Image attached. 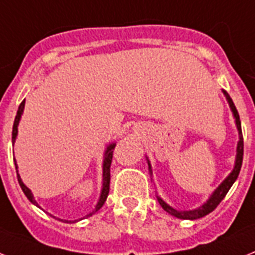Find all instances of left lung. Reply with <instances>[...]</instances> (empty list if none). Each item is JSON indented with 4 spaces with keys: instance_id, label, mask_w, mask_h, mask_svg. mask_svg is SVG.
<instances>
[{
    "instance_id": "left-lung-1",
    "label": "left lung",
    "mask_w": 255,
    "mask_h": 255,
    "mask_svg": "<svg viewBox=\"0 0 255 255\" xmlns=\"http://www.w3.org/2000/svg\"><path fill=\"white\" fill-rule=\"evenodd\" d=\"M224 93L225 98L228 101L229 107L232 110V114L235 117L236 122V127H237V131H239V142H237V153H236V161H235V167L233 170L229 173V175L225 178L224 181L221 182L220 185L217 186L216 190H215L211 196L207 199V202L204 204H202L200 207L195 208V210H190V211H182V210H175L171 206H169L162 198L157 195V200L161 204L163 210L166 211L167 214H170L171 216L177 217V219H183V220H196V219H200V217H204L206 215L211 214L212 211L216 208L220 202L225 198V195L228 194L229 188L232 187V185L235 183L237 177L240 174V170H241V165H242V157H244V138H242V131H241V121H240V115L237 113V109H236L235 103L232 101V98L229 97V94L225 90H223ZM146 161H148V169L149 173L152 175V166H150V162H149L148 157H146Z\"/></svg>"
}]
</instances>
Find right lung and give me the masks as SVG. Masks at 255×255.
<instances>
[{"label":"right lung","mask_w":255,"mask_h":255,"mask_svg":"<svg viewBox=\"0 0 255 255\" xmlns=\"http://www.w3.org/2000/svg\"><path fill=\"white\" fill-rule=\"evenodd\" d=\"M23 110H24V101L19 105L18 107V111H16V117H15V121H14V126H13V136H11V140H13V145L14 142H15V138H16V134H18V126H19V122H20V118H22V114H23ZM115 142H111L109 144L105 150V156H103V181H102V190H101V195H99V199L95 204V208L93 210V212H90L88 216H92L93 214H95L97 211L101 208V207L105 204L107 199V195H109V191H110V166H111V161H113V152H114V148H115ZM15 161V160H14ZM15 169H18V165H16V161H15ZM16 175H18V182H19V186L22 188V191L24 192V195L27 196V199L30 200L32 204H35L36 207L40 208V206L38 204V202L34 199V195H32V192L26 185H24L22 179H20V175L18 174V170H16ZM78 220H64V223H76Z\"/></svg>","instance_id":"right-lung-1"}]
</instances>
